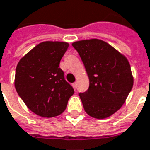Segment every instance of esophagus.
Wrapping results in <instances>:
<instances>
[{"label": "esophagus", "instance_id": "esophagus-1", "mask_svg": "<svg viewBox=\"0 0 150 150\" xmlns=\"http://www.w3.org/2000/svg\"><path fill=\"white\" fill-rule=\"evenodd\" d=\"M73 87H74V88H76V87H77V82H75V83H73Z\"/></svg>", "mask_w": 150, "mask_h": 150}]
</instances>
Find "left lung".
Masks as SVG:
<instances>
[{
	"mask_svg": "<svg viewBox=\"0 0 150 150\" xmlns=\"http://www.w3.org/2000/svg\"><path fill=\"white\" fill-rule=\"evenodd\" d=\"M89 77V88L79 93L87 115L96 119L110 117L125 103L133 86L127 58L98 39L72 44Z\"/></svg>",
	"mask_w": 150,
	"mask_h": 150,
	"instance_id": "left-lung-1",
	"label": "left lung"
}]
</instances>
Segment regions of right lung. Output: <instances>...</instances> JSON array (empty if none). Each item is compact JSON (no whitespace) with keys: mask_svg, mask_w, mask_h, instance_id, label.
<instances>
[{"mask_svg":"<svg viewBox=\"0 0 150 150\" xmlns=\"http://www.w3.org/2000/svg\"><path fill=\"white\" fill-rule=\"evenodd\" d=\"M68 47L67 42H41L17 65L16 91L26 106L41 117L50 118L62 114L75 93L59 68Z\"/></svg>","mask_w":150,"mask_h":150,"instance_id":"1","label":"right lung"}]
</instances>
